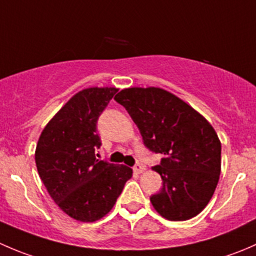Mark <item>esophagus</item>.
Returning <instances> with one entry per match:
<instances>
[{
  "instance_id": "esophagus-1",
  "label": "esophagus",
  "mask_w": 256,
  "mask_h": 256,
  "mask_svg": "<svg viewBox=\"0 0 256 256\" xmlns=\"http://www.w3.org/2000/svg\"><path fill=\"white\" fill-rule=\"evenodd\" d=\"M144 171V167L141 166V164H136V166H134V172H136V174H142Z\"/></svg>"
}]
</instances>
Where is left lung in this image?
I'll use <instances>...</instances> for the list:
<instances>
[{"mask_svg": "<svg viewBox=\"0 0 256 256\" xmlns=\"http://www.w3.org/2000/svg\"><path fill=\"white\" fill-rule=\"evenodd\" d=\"M114 99L138 125L144 144L162 156L152 167L162 188L154 208L168 220H188L210 200L220 174L222 144L213 126L192 106L160 88H128Z\"/></svg>", "mask_w": 256, "mask_h": 256, "instance_id": "left-lung-1", "label": "left lung"}]
</instances>
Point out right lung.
<instances>
[{"mask_svg":"<svg viewBox=\"0 0 256 256\" xmlns=\"http://www.w3.org/2000/svg\"><path fill=\"white\" fill-rule=\"evenodd\" d=\"M116 88H88L74 95L43 128L36 147V164L49 196L79 222L106 216L132 170L96 158L102 146L98 118Z\"/></svg>","mask_w":256,"mask_h":256,"instance_id":"right-lung-1","label":"right lung"}]
</instances>
